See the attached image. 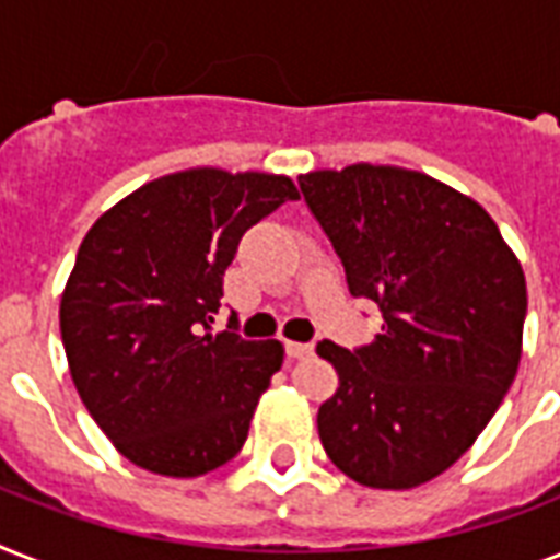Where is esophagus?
<instances>
[{
	"instance_id": "obj_1",
	"label": "esophagus",
	"mask_w": 560,
	"mask_h": 560,
	"mask_svg": "<svg viewBox=\"0 0 560 560\" xmlns=\"http://www.w3.org/2000/svg\"><path fill=\"white\" fill-rule=\"evenodd\" d=\"M284 351L290 360H305L314 354V346L311 342H284Z\"/></svg>"
}]
</instances>
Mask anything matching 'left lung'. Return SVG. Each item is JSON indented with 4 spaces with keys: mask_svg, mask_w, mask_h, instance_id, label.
I'll return each mask as SVG.
<instances>
[{
    "mask_svg": "<svg viewBox=\"0 0 560 560\" xmlns=\"http://www.w3.org/2000/svg\"><path fill=\"white\" fill-rule=\"evenodd\" d=\"M381 334L319 342L340 386L316 416L328 459L360 486L444 474L503 404L521 366L526 276L477 200L418 171L358 162L299 177Z\"/></svg>",
    "mask_w": 560,
    "mask_h": 560,
    "instance_id": "obj_1",
    "label": "left lung"
}]
</instances>
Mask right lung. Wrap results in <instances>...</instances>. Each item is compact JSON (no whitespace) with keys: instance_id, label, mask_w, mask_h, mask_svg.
<instances>
[{"instance_id":"1","label":"right lung","mask_w":560,"mask_h":560,"mask_svg":"<svg viewBox=\"0 0 560 560\" xmlns=\"http://www.w3.org/2000/svg\"><path fill=\"white\" fill-rule=\"evenodd\" d=\"M288 200L290 177L188 168L127 194L83 237L60 299L66 360L83 407L139 468L200 477L244 447L284 349L211 323L244 232Z\"/></svg>"}]
</instances>
